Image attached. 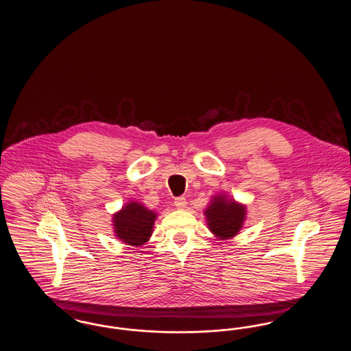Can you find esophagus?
I'll list each match as a JSON object with an SVG mask.
<instances>
[{"label":"esophagus","instance_id":"obj_1","mask_svg":"<svg viewBox=\"0 0 351 351\" xmlns=\"http://www.w3.org/2000/svg\"><path fill=\"white\" fill-rule=\"evenodd\" d=\"M175 206H176L178 209H184V208H186V200H185V197H184V196L176 197V199H175Z\"/></svg>","mask_w":351,"mask_h":351}]
</instances>
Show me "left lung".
<instances>
[{
    "instance_id": "left-lung-1",
    "label": "left lung",
    "mask_w": 351,
    "mask_h": 351,
    "mask_svg": "<svg viewBox=\"0 0 351 351\" xmlns=\"http://www.w3.org/2000/svg\"><path fill=\"white\" fill-rule=\"evenodd\" d=\"M246 215L245 206L229 201L223 196L215 197L210 206L205 210L209 229L219 238L228 239L234 237L242 228Z\"/></svg>"
}]
</instances>
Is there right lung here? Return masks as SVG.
Listing matches in <instances>:
<instances>
[{"instance_id": "add662e5", "label": "right lung", "mask_w": 351, "mask_h": 351, "mask_svg": "<svg viewBox=\"0 0 351 351\" xmlns=\"http://www.w3.org/2000/svg\"><path fill=\"white\" fill-rule=\"evenodd\" d=\"M156 215L138 202H130L114 215V232L118 238L132 246L149 241Z\"/></svg>"}]
</instances>
